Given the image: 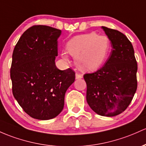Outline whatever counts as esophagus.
<instances>
[{"instance_id":"1","label":"esophagus","mask_w":146,"mask_h":146,"mask_svg":"<svg viewBox=\"0 0 146 146\" xmlns=\"http://www.w3.org/2000/svg\"><path fill=\"white\" fill-rule=\"evenodd\" d=\"M81 78H82V75L80 74V73H77L76 74V80H80Z\"/></svg>"}]
</instances>
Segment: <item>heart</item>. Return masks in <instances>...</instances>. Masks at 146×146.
Returning a JSON list of instances; mask_svg holds the SVG:
<instances>
[{"instance_id":"obj_1","label":"heart","mask_w":146,"mask_h":146,"mask_svg":"<svg viewBox=\"0 0 146 146\" xmlns=\"http://www.w3.org/2000/svg\"><path fill=\"white\" fill-rule=\"evenodd\" d=\"M70 55L76 57V62L81 69L92 71L98 69L105 63L111 50V42L107 36L97 33L78 35L67 43ZM64 60L68 61V54L62 52Z\"/></svg>"}]
</instances>
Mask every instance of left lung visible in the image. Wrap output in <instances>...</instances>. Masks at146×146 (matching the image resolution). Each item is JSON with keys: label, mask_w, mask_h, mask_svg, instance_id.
Here are the masks:
<instances>
[{"label": "left lung", "mask_w": 146, "mask_h": 146, "mask_svg": "<svg viewBox=\"0 0 146 146\" xmlns=\"http://www.w3.org/2000/svg\"><path fill=\"white\" fill-rule=\"evenodd\" d=\"M110 40L111 51L105 65L84 75L86 101L103 116H115L127 109L137 89V63L132 44L118 30L102 26Z\"/></svg>", "instance_id": "1"}]
</instances>
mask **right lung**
Returning a JSON list of instances; mask_svg holds the SVG:
<instances>
[{
    "instance_id": "right-lung-1",
    "label": "right lung",
    "mask_w": 146,
    "mask_h": 146,
    "mask_svg": "<svg viewBox=\"0 0 146 146\" xmlns=\"http://www.w3.org/2000/svg\"><path fill=\"white\" fill-rule=\"evenodd\" d=\"M60 30L47 25L32 26L14 47L10 68L12 93L24 111L32 118L49 120L62 111L75 72L55 65Z\"/></svg>"
}]
</instances>
